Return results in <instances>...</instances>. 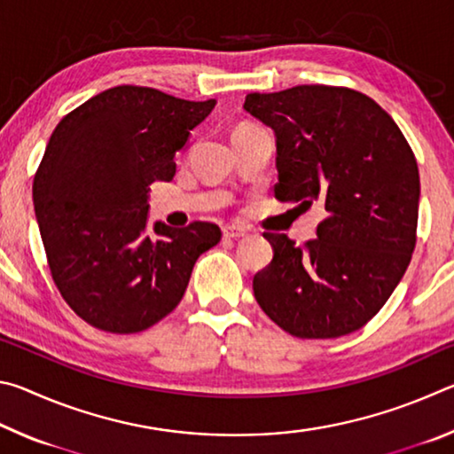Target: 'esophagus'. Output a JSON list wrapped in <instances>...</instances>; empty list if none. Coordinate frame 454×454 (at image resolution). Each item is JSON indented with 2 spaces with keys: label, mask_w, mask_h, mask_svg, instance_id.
<instances>
[{
  "label": "esophagus",
  "mask_w": 454,
  "mask_h": 454,
  "mask_svg": "<svg viewBox=\"0 0 454 454\" xmlns=\"http://www.w3.org/2000/svg\"><path fill=\"white\" fill-rule=\"evenodd\" d=\"M222 234H224L226 240H238V238L246 236V230L240 226H226L224 230H222Z\"/></svg>",
  "instance_id": "1"
}]
</instances>
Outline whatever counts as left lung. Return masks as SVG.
<instances>
[{
	"label": "left lung",
	"instance_id": "left-lung-1",
	"mask_svg": "<svg viewBox=\"0 0 454 454\" xmlns=\"http://www.w3.org/2000/svg\"><path fill=\"white\" fill-rule=\"evenodd\" d=\"M244 110L276 134L280 202L325 206L314 240L264 232L274 258L252 280L270 320L298 338L363 328L393 294L417 246L420 180L401 128L350 88L248 94Z\"/></svg>",
	"mask_w": 454,
	"mask_h": 454
}]
</instances>
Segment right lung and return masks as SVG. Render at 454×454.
Returning a JSON list of instances; mask_svg holds the SVG:
<instances>
[{"label": "right lung", "instance_id": "right-lung-1", "mask_svg": "<svg viewBox=\"0 0 454 454\" xmlns=\"http://www.w3.org/2000/svg\"><path fill=\"white\" fill-rule=\"evenodd\" d=\"M216 106L144 86L102 91L61 118L34 176V208L51 278L90 326L136 334L180 304L212 222L148 232V190Z\"/></svg>", "mask_w": 454, "mask_h": 454}]
</instances>
